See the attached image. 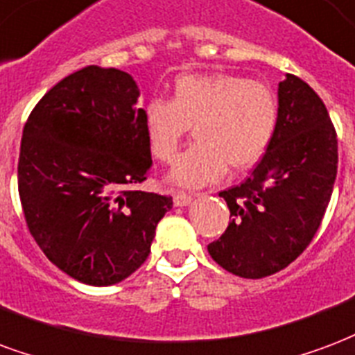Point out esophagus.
Here are the masks:
<instances>
[{
  "label": "esophagus",
  "mask_w": 355,
  "mask_h": 355,
  "mask_svg": "<svg viewBox=\"0 0 355 355\" xmlns=\"http://www.w3.org/2000/svg\"><path fill=\"white\" fill-rule=\"evenodd\" d=\"M191 199H193L191 193H186V191H175V198H173V201H175L177 207H186V205L191 203Z\"/></svg>",
  "instance_id": "obj_1"
}]
</instances>
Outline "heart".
Returning a JSON list of instances; mask_svg holds the SVG:
<instances>
[{
	"instance_id": "b5f03b06",
	"label": "heart",
	"mask_w": 355,
	"mask_h": 355,
	"mask_svg": "<svg viewBox=\"0 0 355 355\" xmlns=\"http://www.w3.org/2000/svg\"><path fill=\"white\" fill-rule=\"evenodd\" d=\"M278 103L271 88L227 73L182 75L173 97H152L143 124L152 156L169 164L193 128L198 143L178 157L171 180L180 186L211 184L231 171L250 169L263 157L277 130Z\"/></svg>"
}]
</instances>
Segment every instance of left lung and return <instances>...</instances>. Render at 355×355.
Instances as JSON below:
<instances>
[{"mask_svg":"<svg viewBox=\"0 0 355 355\" xmlns=\"http://www.w3.org/2000/svg\"><path fill=\"white\" fill-rule=\"evenodd\" d=\"M337 131L309 84L286 75L278 84V120L271 144L252 175L220 191L230 225L209 244L220 267L263 278L303 254L322 224L337 178Z\"/></svg>","mask_w":355,"mask_h":355,"instance_id":"8db88e82","label":"left lung"}]
</instances>
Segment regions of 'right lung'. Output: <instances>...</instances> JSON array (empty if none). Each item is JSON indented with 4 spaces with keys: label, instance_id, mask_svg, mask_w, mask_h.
<instances>
[{
    "label": "right lung",
    "instance_id": "obj_1",
    "mask_svg": "<svg viewBox=\"0 0 355 355\" xmlns=\"http://www.w3.org/2000/svg\"><path fill=\"white\" fill-rule=\"evenodd\" d=\"M131 75L88 65L52 86L24 125L18 193L44 256L83 284L111 286L150 254L171 196L139 190L152 156Z\"/></svg>",
    "mask_w": 355,
    "mask_h": 355
}]
</instances>
